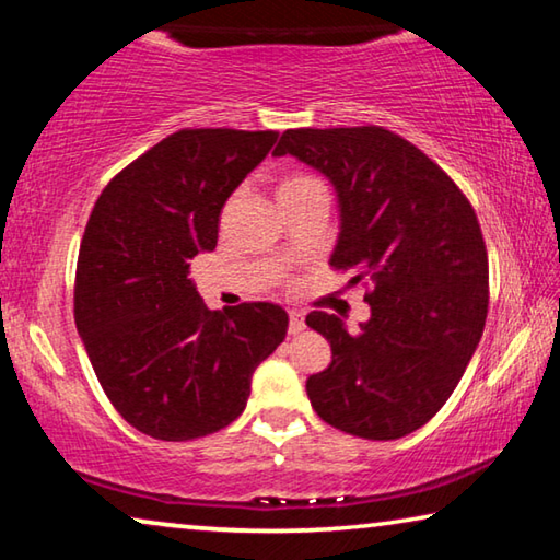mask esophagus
Segmentation results:
<instances>
[{"label": "esophagus", "instance_id": "obj_1", "mask_svg": "<svg viewBox=\"0 0 560 560\" xmlns=\"http://www.w3.org/2000/svg\"><path fill=\"white\" fill-rule=\"evenodd\" d=\"M304 314L299 312H289V334H299L304 328Z\"/></svg>", "mask_w": 560, "mask_h": 560}]
</instances>
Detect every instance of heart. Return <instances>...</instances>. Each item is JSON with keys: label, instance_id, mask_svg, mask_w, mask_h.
Instances as JSON below:
<instances>
[{"label": "heart", "instance_id": "1", "mask_svg": "<svg viewBox=\"0 0 560 560\" xmlns=\"http://www.w3.org/2000/svg\"><path fill=\"white\" fill-rule=\"evenodd\" d=\"M318 186H324L322 182L316 179V176H312V174H306V172H287L281 176V182H279V199L283 201V199H291V197H296V194H304V191H308V189H318Z\"/></svg>", "mask_w": 560, "mask_h": 560}]
</instances>
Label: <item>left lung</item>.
Returning a JSON list of instances; mask_svg holds the SVG:
<instances>
[{"label":"left lung","mask_w":560,"mask_h":560,"mask_svg":"<svg viewBox=\"0 0 560 560\" xmlns=\"http://www.w3.org/2000/svg\"><path fill=\"white\" fill-rule=\"evenodd\" d=\"M273 154H294L339 191L334 271L366 287L371 318L357 334L312 312L331 343L308 376L314 411L334 429L394 441L421 429L454 394L481 341L488 254L481 224L443 168L386 127L287 129Z\"/></svg>","instance_id":"8db88e82"}]
</instances>
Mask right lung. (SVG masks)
Segmentation results:
<instances>
[{"label": "right lung", "mask_w": 560, "mask_h": 560, "mask_svg": "<svg viewBox=\"0 0 560 560\" xmlns=\"http://www.w3.org/2000/svg\"><path fill=\"white\" fill-rule=\"evenodd\" d=\"M279 131L179 129L124 166L89 214L74 322L106 398L162 441L214 433L244 411L252 376L287 336L277 304L211 312L189 279L219 214Z\"/></svg>", "instance_id": "obj_1"}]
</instances>
